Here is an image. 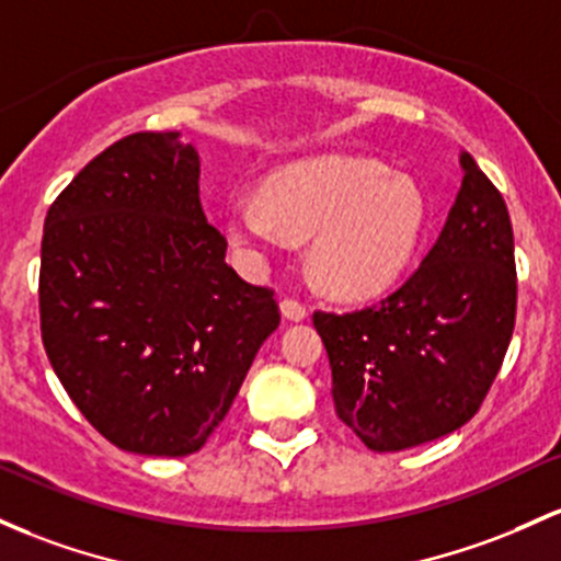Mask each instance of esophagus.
Returning <instances> with one entry per match:
<instances>
[{"mask_svg":"<svg viewBox=\"0 0 561 561\" xmlns=\"http://www.w3.org/2000/svg\"><path fill=\"white\" fill-rule=\"evenodd\" d=\"M279 311H282V317L290 319V322H304V319L309 317V311H306V306L298 304V300H293V298L282 300Z\"/></svg>","mask_w":561,"mask_h":561,"instance_id":"esophagus-1","label":"esophagus"}]
</instances>
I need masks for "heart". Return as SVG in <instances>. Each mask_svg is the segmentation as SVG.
Returning a JSON list of instances; mask_svg holds the SVG:
<instances>
[{
	"label": "heart",
	"mask_w": 561,
	"mask_h": 561,
	"mask_svg": "<svg viewBox=\"0 0 561 561\" xmlns=\"http://www.w3.org/2000/svg\"><path fill=\"white\" fill-rule=\"evenodd\" d=\"M415 178L373 159L322 157L271 175L263 194L239 191L226 226L244 252L311 239L313 279L335 298L365 300L399 282L426 231Z\"/></svg>",
	"instance_id": "1"
}]
</instances>
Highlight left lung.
I'll return each instance as SVG.
<instances>
[{"instance_id": "obj_1", "label": "left lung", "mask_w": 561, "mask_h": 561, "mask_svg": "<svg viewBox=\"0 0 561 561\" xmlns=\"http://www.w3.org/2000/svg\"><path fill=\"white\" fill-rule=\"evenodd\" d=\"M439 239L380 304L313 313L332 367V402L375 453L453 434L488 397L516 317L514 231L501 191L471 153Z\"/></svg>"}]
</instances>
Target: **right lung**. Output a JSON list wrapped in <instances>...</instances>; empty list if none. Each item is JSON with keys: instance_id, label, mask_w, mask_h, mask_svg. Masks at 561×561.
Masks as SVG:
<instances>
[{"instance_id": "1", "label": "right lung", "mask_w": 561, "mask_h": 561, "mask_svg": "<svg viewBox=\"0 0 561 561\" xmlns=\"http://www.w3.org/2000/svg\"><path fill=\"white\" fill-rule=\"evenodd\" d=\"M42 341L71 402L119 450L183 458L220 426L274 293L226 263L181 133H135L79 172L45 218Z\"/></svg>"}]
</instances>
